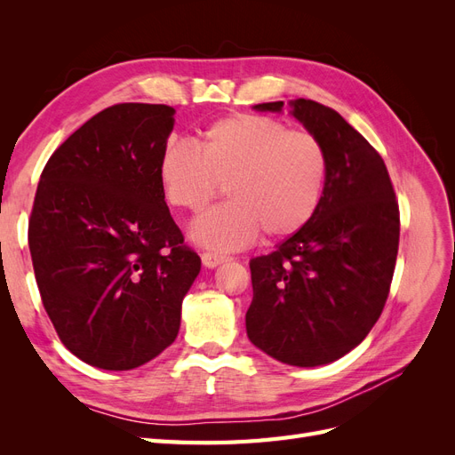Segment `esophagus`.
I'll return each instance as SVG.
<instances>
[{
	"mask_svg": "<svg viewBox=\"0 0 455 455\" xmlns=\"http://www.w3.org/2000/svg\"><path fill=\"white\" fill-rule=\"evenodd\" d=\"M201 259H203V264L206 267H216V266L222 264V261H226L228 256L226 254H218V252H211V251H204V252H201Z\"/></svg>",
	"mask_w": 455,
	"mask_h": 455,
	"instance_id": "esophagus-1",
	"label": "esophagus"
}]
</instances>
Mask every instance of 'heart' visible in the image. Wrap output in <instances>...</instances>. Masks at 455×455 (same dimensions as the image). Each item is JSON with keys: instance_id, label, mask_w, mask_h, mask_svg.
<instances>
[{"instance_id": "1", "label": "heart", "mask_w": 455, "mask_h": 455, "mask_svg": "<svg viewBox=\"0 0 455 455\" xmlns=\"http://www.w3.org/2000/svg\"><path fill=\"white\" fill-rule=\"evenodd\" d=\"M326 176L319 136L258 114L218 119L197 148L171 142L159 157L163 194L174 209L199 214L226 184L229 203L191 228L196 241L222 251L252 243L259 231L267 239L296 235L319 211Z\"/></svg>"}]
</instances>
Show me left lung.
Wrapping results in <instances>:
<instances>
[{
  "label": "left lung",
  "mask_w": 455,
  "mask_h": 455,
  "mask_svg": "<svg viewBox=\"0 0 455 455\" xmlns=\"http://www.w3.org/2000/svg\"><path fill=\"white\" fill-rule=\"evenodd\" d=\"M292 116L328 154L319 211L277 251L251 259L249 339L273 359L319 366L349 353L368 336L389 296L401 212L378 151L336 109L291 102ZM283 102L256 104L281 112Z\"/></svg>",
  "instance_id": "1"
}]
</instances>
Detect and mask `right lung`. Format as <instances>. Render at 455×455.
<instances>
[{
    "label": "right lung",
    "mask_w": 455,
    "mask_h": 455,
    "mask_svg": "<svg viewBox=\"0 0 455 455\" xmlns=\"http://www.w3.org/2000/svg\"><path fill=\"white\" fill-rule=\"evenodd\" d=\"M164 104H114L49 157L28 222L36 283L60 341L84 363L132 370L167 349L201 269L164 203Z\"/></svg>",
    "instance_id": "add662e5"
}]
</instances>
